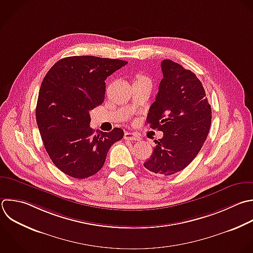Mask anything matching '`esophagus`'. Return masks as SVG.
Instances as JSON below:
<instances>
[{"label": "esophagus", "instance_id": "34e87169", "mask_svg": "<svg viewBox=\"0 0 253 253\" xmlns=\"http://www.w3.org/2000/svg\"><path fill=\"white\" fill-rule=\"evenodd\" d=\"M125 139L138 141L140 139V136H139V134H137L135 132H126L125 133Z\"/></svg>", "mask_w": 253, "mask_h": 253}]
</instances>
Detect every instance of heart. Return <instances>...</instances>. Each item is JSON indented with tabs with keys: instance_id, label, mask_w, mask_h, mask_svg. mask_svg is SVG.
<instances>
[{
	"instance_id": "heart-1",
	"label": "heart",
	"mask_w": 253,
	"mask_h": 253,
	"mask_svg": "<svg viewBox=\"0 0 253 253\" xmlns=\"http://www.w3.org/2000/svg\"><path fill=\"white\" fill-rule=\"evenodd\" d=\"M140 78H145V77H140Z\"/></svg>"
}]
</instances>
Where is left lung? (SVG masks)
Instances as JSON below:
<instances>
[{
    "label": "left lung",
    "instance_id": "1",
    "mask_svg": "<svg viewBox=\"0 0 253 253\" xmlns=\"http://www.w3.org/2000/svg\"><path fill=\"white\" fill-rule=\"evenodd\" d=\"M163 79L146 123L163 132L143 166L157 175H172L188 166L210 130L211 109L201 81L180 64L164 59Z\"/></svg>",
    "mask_w": 253,
    "mask_h": 253
}]
</instances>
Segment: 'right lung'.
<instances>
[{
    "instance_id": "right-lung-1",
    "label": "right lung",
    "mask_w": 253,
    "mask_h": 253,
    "mask_svg": "<svg viewBox=\"0 0 253 253\" xmlns=\"http://www.w3.org/2000/svg\"><path fill=\"white\" fill-rule=\"evenodd\" d=\"M126 64L97 56L66 57L42 83L36 111L42 139L54 165L70 177L96 174L110 147L124 137L119 127L93 135L90 111L104 102L107 77Z\"/></svg>"
}]
</instances>
